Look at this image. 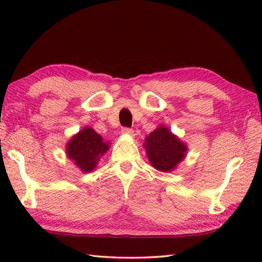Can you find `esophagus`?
Returning a JSON list of instances; mask_svg holds the SVG:
<instances>
[{"label":"esophagus","instance_id":"esophagus-1","mask_svg":"<svg viewBox=\"0 0 262 262\" xmlns=\"http://www.w3.org/2000/svg\"><path fill=\"white\" fill-rule=\"evenodd\" d=\"M122 135H128V136H134V130L130 129V128H122L121 129Z\"/></svg>","mask_w":262,"mask_h":262}]
</instances>
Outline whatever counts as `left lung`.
Instances as JSON below:
<instances>
[{
    "label": "left lung",
    "mask_w": 262,
    "mask_h": 262,
    "mask_svg": "<svg viewBox=\"0 0 262 262\" xmlns=\"http://www.w3.org/2000/svg\"><path fill=\"white\" fill-rule=\"evenodd\" d=\"M147 159L154 169L171 172L185 160L188 146L168 127L160 125L145 137L143 144Z\"/></svg>",
    "instance_id": "obj_1"
}]
</instances>
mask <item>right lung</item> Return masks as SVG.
<instances>
[{"label":"right lung","instance_id":"right-lung-1","mask_svg":"<svg viewBox=\"0 0 262 262\" xmlns=\"http://www.w3.org/2000/svg\"><path fill=\"white\" fill-rule=\"evenodd\" d=\"M110 142L103 141L101 135L86 126L66 143L65 153L82 172L90 173L97 168L100 159L108 152Z\"/></svg>","mask_w":262,"mask_h":262}]
</instances>
